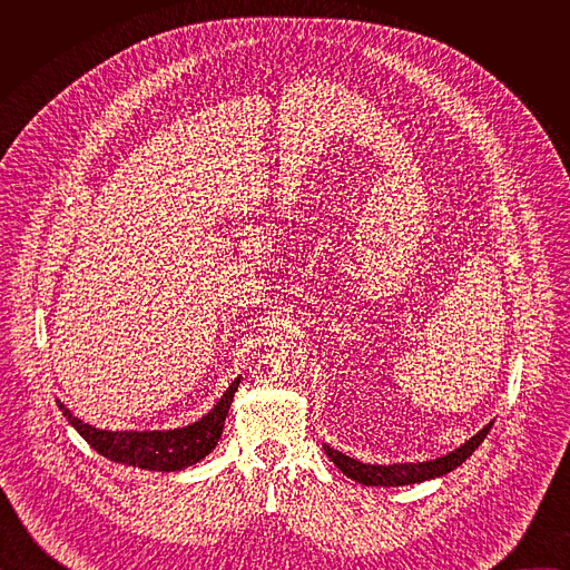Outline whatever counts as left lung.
Returning a JSON list of instances; mask_svg holds the SVG:
<instances>
[{
  "label": "left lung",
  "mask_w": 570,
  "mask_h": 570,
  "mask_svg": "<svg viewBox=\"0 0 570 570\" xmlns=\"http://www.w3.org/2000/svg\"><path fill=\"white\" fill-rule=\"evenodd\" d=\"M492 429V422L487 424L480 433H475L469 442H464L460 449H455L453 453L449 455H442L438 460H429V462H417V464H363L350 455H343L330 446H324V451H327L330 460L352 480L361 482V484H372V487H399V484H413V482H424V480H431V478H438V475H444L449 471H453L455 466H460L478 446L480 442L487 438V433H490Z\"/></svg>",
  "instance_id": "obj_1"
}]
</instances>
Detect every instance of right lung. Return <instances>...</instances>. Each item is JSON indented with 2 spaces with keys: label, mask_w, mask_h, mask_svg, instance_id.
<instances>
[{
  "label": "right lung",
  "mask_w": 570,
  "mask_h": 570,
  "mask_svg": "<svg viewBox=\"0 0 570 570\" xmlns=\"http://www.w3.org/2000/svg\"><path fill=\"white\" fill-rule=\"evenodd\" d=\"M238 381L240 376L232 381L227 392L203 420H198L191 426L174 431H101L73 417L60 401L58 409L69 420V424L80 433V438L101 455L128 466L150 471H180L209 455L212 449L218 444L234 392L238 390Z\"/></svg>",
  "instance_id": "1"
}]
</instances>
